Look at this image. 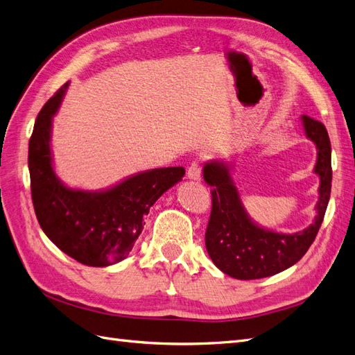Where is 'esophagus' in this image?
I'll list each match as a JSON object with an SVG mask.
<instances>
[{
  "label": "esophagus",
  "mask_w": 355,
  "mask_h": 355,
  "mask_svg": "<svg viewBox=\"0 0 355 355\" xmlns=\"http://www.w3.org/2000/svg\"><path fill=\"white\" fill-rule=\"evenodd\" d=\"M187 176H188V179H192V180L201 179V167L198 164V161H192V163L188 166Z\"/></svg>",
  "instance_id": "34e87169"
}]
</instances>
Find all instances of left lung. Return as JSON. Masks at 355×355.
<instances>
[{"instance_id": "8db88e82", "label": "left lung", "mask_w": 355, "mask_h": 355, "mask_svg": "<svg viewBox=\"0 0 355 355\" xmlns=\"http://www.w3.org/2000/svg\"><path fill=\"white\" fill-rule=\"evenodd\" d=\"M306 136L317 145L320 176L317 216L296 234H278L253 223L243 207L227 164L211 161L202 168L211 187V211L206 230V249L222 272L239 280H256L282 272L302 259L323 223L331 189V146L323 123L302 116Z\"/></svg>"}]
</instances>
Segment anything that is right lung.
Segmentation results:
<instances>
[{
	"label": "right lung",
	"instance_id": "add662e5",
	"mask_svg": "<svg viewBox=\"0 0 355 355\" xmlns=\"http://www.w3.org/2000/svg\"><path fill=\"white\" fill-rule=\"evenodd\" d=\"M68 83L42 106L29 139L31 196L40 227L59 249L89 266H108L132 252L153 204L185 175L184 167L144 171L102 192L67 188L51 166L50 128Z\"/></svg>",
	"mask_w": 355,
	"mask_h": 355
}]
</instances>
